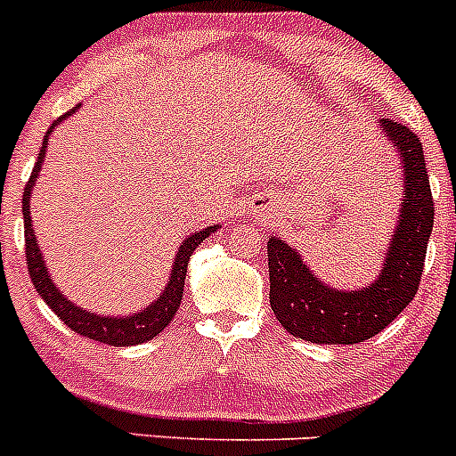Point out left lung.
Returning a JSON list of instances; mask_svg holds the SVG:
<instances>
[{"label":"left lung","mask_w":456,"mask_h":456,"mask_svg":"<svg viewBox=\"0 0 456 456\" xmlns=\"http://www.w3.org/2000/svg\"><path fill=\"white\" fill-rule=\"evenodd\" d=\"M402 164V205L381 272L358 289H338L313 273L283 237H269V304L285 331L315 345L365 342L400 315L416 297L434 228V200L425 152L406 125L379 123Z\"/></svg>","instance_id":"obj_1"}]
</instances>
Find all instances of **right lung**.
<instances>
[{
  "label": "right lung",
  "instance_id": "right-lung-1",
  "mask_svg": "<svg viewBox=\"0 0 456 456\" xmlns=\"http://www.w3.org/2000/svg\"><path fill=\"white\" fill-rule=\"evenodd\" d=\"M79 107H75L72 111H68L66 116H61L59 120L50 125L45 139H43V148L38 152V162H36L34 173H31L29 183L24 187L22 196V215H24V244H27V267H29V276L34 281L36 292L45 299V304L54 310L59 320L66 326H70L72 331L79 333L84 338H91V340L104 342V345H114V347H132V345H141V342H148L162 333L171 320L175 317L180 308V301H183L184 292V278H187V265L191 253L199 248L200 241L205 237H209L212 232L219 228V225H208L203 231H196L191 235L184 237V241L180 244V248L175 251L173 257L171 276L167 281V288L157 294L155 301L148 305H143L141 310H134L132 315H98V313H91L86 308H79L75 301H70L61 289L56 288V283L52 281L50 272H47V263L40 251L38 241H36L34 225H31V191L36 187V178H38L43 162H45L47 152V139L52 136V132L56 130V125L63 123L68 116H72Z\"/></svg>",
  "mask_w": 456,
  "mask_h": 456
}]
</instances>
